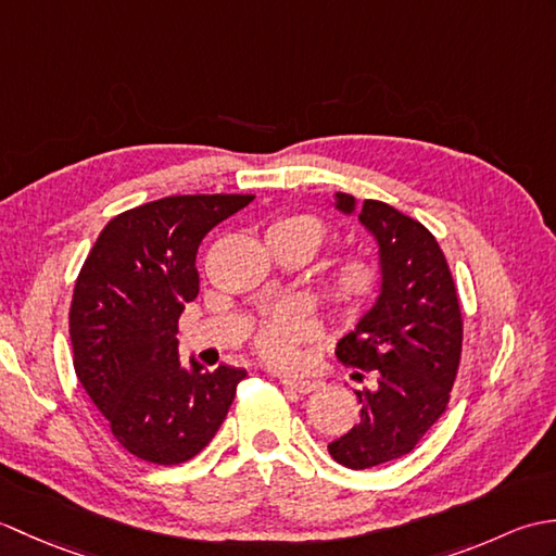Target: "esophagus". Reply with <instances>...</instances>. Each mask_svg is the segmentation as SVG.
Instances as JSON below:
<instances>
[{
	"label": "esophagus",
	"instance_id": "1",
	"mask_svg": "<svg viewBox=\"0 0 556 556\" xmlns=\"http://www.w3.org/2000/svg\"><path fill=\"white\" fill-rule=\"evenodd\" d=\"M281 384H285L287 389H293V392H299V394H311V392H315L317 387H320V382L303 380V377H285Z\"/></svg>",
	"mask_w": 556,
	"mask_h": 556
}]
</instances>
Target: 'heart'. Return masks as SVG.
I'll list each match as a JSON object with an SVG mask.
<instances>
[{"label": "heart", "instance_id": "heart-1", "mask_svg": "<svg viewBox=\"0 0 556 556\" xmlns=\"http://www.w3.org/2000/svg\"><path fill=\"white\" fill-rule=\"evenodd\" d=\"M269 231L287 233L291 239L301 241L311 253H317L323 245L334 239L332 229L320 217L313 215H293L275 222ZM384 289V269L370 255H346L337 260L327 275V296L334 308L356 320L363 317L372 305L380 301ZM317 332V323L305 305L296 301H285L271 308L260 320L253 346L257 356L271 365H291L296 361L299 344L313 339Z\"/></svg>", "mask_w": 556, "mask_h": 556}]
</instances>
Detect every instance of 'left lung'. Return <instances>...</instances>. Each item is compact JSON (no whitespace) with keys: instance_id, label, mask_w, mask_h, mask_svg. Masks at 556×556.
Here are the masks:
<instances>
[{"instance_id":"left-lung-1","label":"left lung","mask_w":556,"mask_h":556,"mask_svg":"<svg viewBox=\"0 0 556 556\" xmlns=\"http://www.w3.org/2000/svg\"><path fill=\"white\" fill-rule=\"evenodd\" d=\"M337 207L353 212L356 200L337 193ZM358 219L380 243L384 289L337 344L341 363L377 377L372 392H356L358 425L327 446L337 464L353 470L413 452L446 410L464 346L456 285L434 236L380 200H363Z\"/></svg>"}]
</instances>
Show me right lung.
<instances>
[{"label":"right lung","mask_w":556,"mask_h":556,"mask_svg":"<svg viewBox=\"0 0 556 556\" xmlns=\"http://www.w3.org/2000/svg\"><path fill=\"white\" fill-rule=\"evenodd\" d=\"M255 195H169L116 215L83 263L68 311L78 382L128 454L176 466L210 444L245 370L179 365V317L200 291L205 233Z\"/></svg>","instance_id":"add662e5"}]
</instances>
